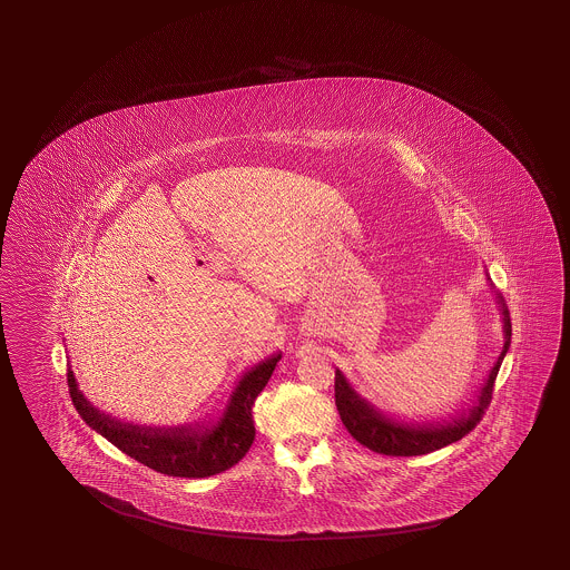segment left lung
I'll use <instances>...</instances> for the list:
<instances>
[{
  "label": "left lung",
  "mask_w": 570,
  "mask_h": 570,
  "mask_svg": "<svg viewBox=\"0 0 570 570\" xmlns=\"http://www.w3.org/2000/svg\"><path fill=\"white\" fill-rule=\"evenodd\" d=\"M487 281L493 289V283L487 275ZM495 293V291H493ZM497 305L503 320V348L499 352L495 363L491 366L489 375L484 379L483 385L479 387V393L473 403L462 410V412L452 415L449 420L442 422H401L395 417H389L383 412H379L373 403L361 397L344 373L336 368V407H338L340 420L346 425L354 440H358L363 446H366L379 454L387 456H417V454H428L438 449H444L452 442L466 436L474 425L481 422L487 405L491 403L493 395V385H495L499 366L503 363L505 354L511 344V320H509L508 305L503 297L495 293Z\"/></svg>",
  "instance_id": "1"
}]
</instances>
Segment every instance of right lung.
Instances as JSON below:
<instances>
[{"mask_svg":"<svg viewBox=\"0 0 570 570\" xmlns=\"http://www.w3.org/2000/svg\"><path fill=\"white\" fill-rule=\"evenodd\" d=\"M279 361L281 352H277L243 373L218 422L207 424L195 422L157 428L120 422L108 413L99 412L96 405H91V401H87L77 385L71 366L67 371V383L73 405L83 422L114 446H118L124 454L142 462L157 473L204 479L228 471L253 446V405Z\"/></svg>","mask_w":570,"mask_h":570,"instance_id":"right-lung-1","label":"right lung"}]
</instances>
